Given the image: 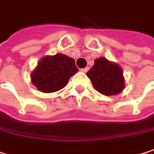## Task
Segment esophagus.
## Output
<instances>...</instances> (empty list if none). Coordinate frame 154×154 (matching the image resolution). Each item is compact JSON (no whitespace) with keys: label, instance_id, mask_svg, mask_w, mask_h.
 <instances>
[{"label":"esophagus","instance_id":"esophagus-1","mask_svg":"<svg viewBox=\"0 0 154 154\" xmlns=\"http://www.w3.org/2000/svg\"><path fill=\"white\" fill-rule=\"evenodd\" d=\"M88 70H89V67H86V68H85V69H81V71H82V72H84V73H86Z\"/></svg>","mask_w":154,"mask_h":154}]
</instances>
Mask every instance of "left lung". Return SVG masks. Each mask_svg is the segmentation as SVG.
<instances>
[{
	"mask_svg": "<svg viewBox=\"0 0 154 154\" xmlns=\"http://www.w3.org/2000/svg\"><path fill=\"white\" fill-rule=\"evenodd\" d=\"M86 75L92 81L94 87L102 94L116 95L125 88V79L121 67L104 57L96 59Z\"/></svg>",
	"mask_w": 154,
	"mask_h": 154,
	"instance_id": "left-lung-1",
	"label": "left lung"
}]
</instances>
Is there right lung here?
Returning <instances> with one entry per match:
<instances>
[{
  "mask_svg": "<svg viewBox=\"0 0 154 154\" xmlns=\"http://www.w3.org/2000/svg\"><path fill=\"white\" fill-rule=\"evenodd\" d=\"M78 71L74 59L57 53L43 57L31 73L32 84L43 93H54L64 88Z\"/></svg>",
  "mask_w": 154,
  "mask_h": 154,
  "instance_id": "obj_1",
  "label": "right lung"
}]
</instances>
